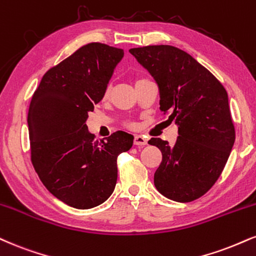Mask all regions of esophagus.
<instances>
[{"label": "esophagus", "mask_w": 256, "mask_h": 256, "mask_svg": "<svg viewBox=\"0 0 256 256\" xmlns=\"http://www.w3.org/2000/svg\"><path fill=\"white\" fill-rule=\"evenodd\" d=\"M134 144L137 146H146L148 144V140L146 137L140 136V134H137L134 138Z\"/></svg>", "instance_id": "1"}]
</instances>
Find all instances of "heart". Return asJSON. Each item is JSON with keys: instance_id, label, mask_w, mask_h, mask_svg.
<instances>
[{"instance_id": "obj_1", "label": "heart", "mask_w": 256, "mask_h": 256, "mask_svg": "<svg viewBox=\"0 0 256 256\" xmlns=\"http://www.w3.org/2000/svg\"><path fill=\"white\" fill-rule=\"evenodd\" d=\"M137 81H138V80H137ZM108 94H110V87H107L106 89H104V96L107 98V96H108ZM125 126H126V128H134V122H126Z\"/></svg>"}]
</instances>
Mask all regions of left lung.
Instances as JSON below:
<instances>
[{
  "label": "left lung",
  "mask_w": 256,
  "mask_h": 256,
  "mask_svg": "<svg viewBox=\"0 0 256 256\" xmlns=\"http://www.w3.org/2000/svg\"><path fill=\"white\" fill-rule=\"evenodd\" d=\"M160 88V110L178 125L173 146L161 138L149 144L162 152L154 175L166 198L190 202L216 184L235 142V126L223 84L190 54L170 45L131 48Z\"/></svg>",
  "instance_id": "left-lung-1"
}]
</instances>
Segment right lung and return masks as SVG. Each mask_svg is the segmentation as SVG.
<instances>
[{"instance_id":"add662e5","label":"right lung","mask_w":256,"mask_h":256,"mask_svg":"<svg viewBox=\"0 0 256 256\" xmlns=\"http://www.w3.org/2000/svg\"><path fill=\"white\" fill-rule=\"evenodd\" d=\"M122 57V48L101 42L82 46L45 72L30 100V161L48 192L75 208H95L110 198L116 158L134 143L124 131L95 140L86 124Z\"/></svg>"}]
</instances>
